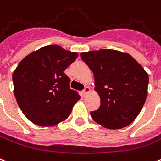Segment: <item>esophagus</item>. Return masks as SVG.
<instances>
[{"instance_id":"34e87169","label":"esophagus","mask_w":161,"mask_h":161,"mask_svg":"<svg viewBox=\"0 0 161 161\" xmlns=\"http://www.w3.org/2000/svg\"><path fill=\"white\" fill-rule=\"evenodd\" d=\"M89 91H90V89H89V87L86 86L85 88H84V89L83 90V95H86V94H88Z\"/></svg>"}]
</instances>
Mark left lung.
<instances>
[{"label": "left lung", "mask_w": 161, "mask_h": 161, "mask_svg": "<svg viewBox=\"0 0 161 161\" xmlns=\"http://www.w3.org/2000/svg\"><path fill=\"white\" fill-rule=\"evenodd\" d=\"M80 56L94 72L100 106L90 112L109 129L127 127L142 110L148 94L149 75L128 53L115 50L83 52Z\"/></svg>", "instance_id": "left-lung-1"}]
</instances>
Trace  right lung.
I'll list each match as a JSON object with an SVG mask.
<instances>
[{
  "label": "right lung",
  "instance_id": "1",
  "mask_svg": "<svg viewBox=\"0 0 161 161\" xmlns=\"http://www.w3.org/2000/svg\"><path fill=\"white\" fill-rule=\"evenodd\" d=\"M78 53L57 45L33 51L13 72L14 94L24 116L34 124L50 127L69 116L80 95L70 89L64 71L78 58Z\"/></svg>",
  "mask_w": 161,
  "mask_h": 161
}]
</instances>
